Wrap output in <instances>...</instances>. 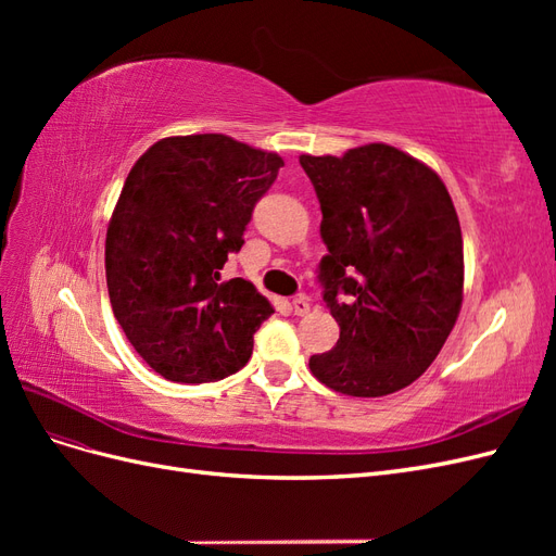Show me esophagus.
<instances>
[{
  "instance_id": "34e87169",
  "label": "esophagus",
  "mask_w": 556,
  "mask_h": 556,
  "mask_svg": "<svg viewBox=\"0 0 556 556\" xmlns=\"http://www.w3.org/2000/svg\"><path fill=\"white\" fill-rule=\"evenodd\" d=\"M292 311H294V315H306L311 311V301L306 296H296L292 301Z\"/></svg>"
}]
</instances>
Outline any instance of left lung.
Instances as JSON below:
<instances>
[{
  "mask_svg": "<svg viewBox=\"0 0 556 556\" xmlns=\"http://www.w3.org/2000/svg\"><path fill=\"white\" fill-rule=\"evenodd\" d=\"M327 255L319 282L341 327L311 374L333 392L384 396L439 357L464 299V241L445 182L387 143L301 155Z\"/></svg>",
  "mask_w": 556,
  "mask_h": 556,
  "instance_id": "obj_1",
  "label": "left lung"
}]
</instances>
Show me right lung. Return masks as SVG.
Masks as SVG:
<instances>
[{
  "label": "right lung",
  "instance_id": "right-lung-1",
  "mask_svg": "<svg viewBox=\"0 0 556 556\" xmlns=\"http://www.w3.org/2000/svg\"><path fill=\"white\" fill-rule=\"evenodd\" d=\"M282 157L225 134L169 137L131 166L106 231L113 315L166 380L213 382L243 368L274 313L255 285L220 280Z\"/></svg>",
  "mask_w": 556,
  "mask_h": 556
}]
</instances>
